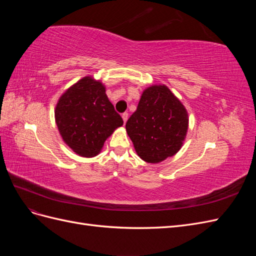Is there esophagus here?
Masks as SVG:
<instances>
[{
	"label": "esophagus",
	"mask_w": 256,
	"mask_h": 256,
	"mask_svg": "<svg viewBox=\"0 0 256 256\" xmlns=\"http://www.w3.org/2000/svg\"><path fill=\"white\" fill-rule=\"evenodd\" d=\"M122 120H124V124H126V122H127V120H128V113H122Z\"/></svg>",
	"instance_id": "34e87169"
}]
</instances>
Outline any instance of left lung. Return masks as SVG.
Returning a JSON list of instances; mask_svg holds the SVG:
<instances>
[{
  "mask_svg": "<svg viewBox=\"0 0 256 256\" xmlns=\"http://www.w3.org/2000/svg\"><path fill=\"white\" fill-rule=\"evenodd\" d=\"M189 127L188 111L164 84L146 88L126 131L136 154L148 164H159L182 147Z\"/></svg>",
  "mask_w": 256,
  "mask_h": 256,
  "instance_id": "8db88e82",
  "label": "left lung"
}]
</instances>
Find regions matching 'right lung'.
<instances>
[{
	"label": "right lung",
	"instance_id": "1",
	"mask_svg": "<svg viewBox=\"0 0 256 256\" xmlns=\"http://www.w3.org/2000/svg\"><path fill=\"white\" fill-rule=\"evenodd\" d=\"M54 118L64 143L84 158L99 154L106 138L124 124L106 94V85L92 76L60 95Z\"/></svg>",
	"mask_w": 256,
	"mask_h": 256
}]
</instances>
